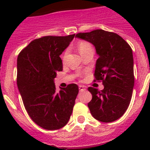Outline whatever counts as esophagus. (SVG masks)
Returning <instances> with one entry per match:
<instances>
[{"label":"esophagus","instance_id":"34e87169","mask_svg":"<svg viewBox=\"0 0 150 150\" xmlns=\"http://www.w3.org/2000/svg\"><path fill=\"white\" fill-rule=\"evenodd\" d=\"M79 89L80 92H83L86 90V87H85L84 86H79Z\"/></svg>","mask_w":150,"mask_h":150}]
</instances>
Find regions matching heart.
<instances>
[{
	"label": "heart",
	"instance_id": "heart-1",
	"mask_svg": "<svg viewBox=\"0 0 150 150\" xmlns=\"http://www.w3.org/2000/svg\"><path fill=\"white\" fill-rule=\"evenodd\" d=\"M78 47H79V50L80 54H82V52H84L85 50H86L87 49H89V48H91L92 47L90 46L89 43H87V42H80L79 43V46H78ZM66 56V53H64L63 56V60H64Z\"/></svg>",
	"mask_w": 150,
	"mask_h": 150
}]
</instances>
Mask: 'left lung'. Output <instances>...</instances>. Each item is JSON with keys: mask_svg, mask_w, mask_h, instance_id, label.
<instances>
[{"mask_svg": "<svg viewBox=\"0 0 150 150\" xmlns=\"http://www.w3.org/2000/svg\"><path fill=\"white\" fill-rule=\"evenodd\" d=\"M75 36L93 43L99 55L94 81H102L104 89L99 91L88 88L93 96L88 103L90 113L101 122L116 121L125 113L132 96V50L119 35L103 29L79 33Z\"/></svg>", "mask_w": 150, "mask_h": 150, "instance_id": "1", "label": "left lung"}]
</instances>
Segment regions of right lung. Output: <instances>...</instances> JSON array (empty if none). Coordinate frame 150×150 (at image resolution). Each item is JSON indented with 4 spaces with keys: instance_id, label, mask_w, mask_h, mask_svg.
<instances>
[{
    "instance_id": "1",
    "label": "right lung",
    "mask_w": 150,
    "mask_h": 150,
    "mask_svg": "<svg viewBox=\"0 0 150 150\" xmlns=\"http://www.w3.org/2000/svg\"><path fill=\"white\" fill-rule=\"evenodd\" d=\"M75 35L36 39L18 56L17 85L25 108L32 120L47 130L67 125L79 93L74 83L57 92L54 82L57 72L63 70L60 55Z\"/></svg>"
}]
</instances>
